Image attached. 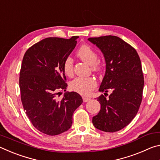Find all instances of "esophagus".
<instances>
[{"label": "esophagus", "instance_id": "1", "mask_svg": "<svg viewBox=\"0 0 160 160\" xmlns=\"http://www.w3.org/2000/svg\"><path fill=\"white\" fill-rule=\"evenodd\" d=\"M82 99H83V102H87L90 101V100L91 99L89 98V97H82Z\"/></svg>", "mask_w": 160, "mask_h": 160}]
</instances>
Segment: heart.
I'll return each instance as SVG.
<instances>
[{"instance_id":"heart-1","label":"heart","mask_w":160,"mask_h":160,"mask_svg":"<svg viewBox=\"0 0 160 160\" xmlns=\"http://www.w3.org/2000/svg\"><path fill=\"white\" fill-rule=\"evenodd\" d=\"M77 56L81 61L91 66L92 70L94 71L99 72L101 70V65L98 62H96L97 54L90 46L85 44L81 46L77 51ZM63 71L65 74L69 77L72 76L73 74V61L70 57L67 58L64 61ZM96 85L97 82L94 78H77L70 82V88L72 91L86 95L90 93Z\"/></svg>"}]
</instances>
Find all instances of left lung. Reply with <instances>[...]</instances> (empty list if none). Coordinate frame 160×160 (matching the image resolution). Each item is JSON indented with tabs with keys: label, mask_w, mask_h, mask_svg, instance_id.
Returning a JSON list of instances; mask_svg holds the SVG:
<instances>
[{
	"label": "left lung",
	"mask_w": 160,
	"mask_h": 160,
	"mask_svg": "<svg viewBox=\"0 0 160 160\" xmlns=\"http://www.w3.org/2000/svg\"><path fill=\"white\" fill-rule=\"evenodd\" d=\"M102 51L106 71L99 91L111 92L109 98L101 94L97 101L101 109L92 118L100 131L113 132L131 123L138 112L144 87L141 62L133 47L116 36L89 38Z\"/></svg>",
	"instance_id": "1"
}]
</instances>
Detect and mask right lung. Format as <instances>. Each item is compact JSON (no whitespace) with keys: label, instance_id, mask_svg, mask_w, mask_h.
<instances>
[{"label":"right lung","instance_id":"1","mask_svg":"<svg viewBox=\"0 0 160 160\" xmlns=\"http://www.w3.org/2000/svg\"><path fill=\"white\" fill-rule=\"evenodd\" d=\"M79 37L69 39L48 37L32 46L22 59L20 73L21 100L35 128L48 135L67 131L75 110L82 103L75 92H66L64 61L75 47Z\"/></svg>","mask_w":160,"mask_h":160}]
</instances>
